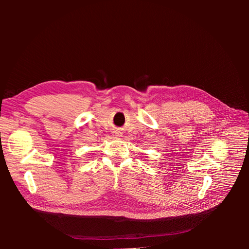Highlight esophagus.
<instances>
[{
	"label": "esophagus",
	"mask_w": 249,
	"mask_h": 249,
	"mask_svg": "<svg viewBox=\"0 0 249 249\" xmlns=\"http://www.w3.org/2000/svg\"><path fill=\"white\" fill-rule=\"evenodd\" d=\"M114 136H115V137H121L122 134L120 133V131H116V133H114Z\"/></svg>",
	"instance_id": "34e87169"
}]
</instances>
